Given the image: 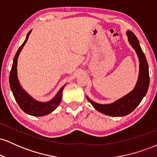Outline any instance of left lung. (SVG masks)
Instances as JSON below:
<instances>
[{
    "label": "left lung",
    "mask_w": 157,
    "mask_h": 157,
    "mask_svg": "<svg viewBox=\"0 0 157 157\" xmlns=\"http://www.w3.org/2000/svg\"><path fill=\"white\" fill-rule=\"evenodd\" d=\"M126 35L128 36L129 44L136 52L140 61V72L134 89L125 96L111 104L103 105L97 103L86 97L95 109L109 116L122 117L129 114L139 105L148 89L150 77L146 57L139 44V40L136 35L130 30H128Z\"/></svg>",
    "instance_id": "left-lung-1"
}]
</instances>
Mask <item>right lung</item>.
<instances>
[{"label":"right lung","mask_w":157,"mask_h":157,"mask_svg":"<svg viewBox=\"0 0 157 157\" xmlns=\"http://www.w3.org/2000/svg\"><path fill=\"white\" fill-rule=\"evenodd\" d=\"M31 32L32 30H30L26 36V40L21 45V47L18 48L17 53L15 55V57H14L13 63H12V69H11L10 75V85L16 102H17L20 108L25 113L32 115V116L42 117L48 114L57 109L62 100L63 90L66 85L61 87V89L59 90L58 92L52 100L46 102L37 101L23 90L22 86L20 84L18 79H17V58H18L20 53H21L23 46L26 44Z\"/></svg>","instance_id":"obj_1"}]
</instances>
